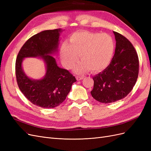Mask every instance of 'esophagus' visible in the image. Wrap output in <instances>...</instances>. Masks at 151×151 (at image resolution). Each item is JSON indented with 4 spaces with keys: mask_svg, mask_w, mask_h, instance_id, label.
Instances as JSON below:
<instances>
[{
    "mask_svg": "<svg viewBox=\"0 0 151 151\" xmlns=\"http://www.w3.org/2000/svg\"><path fill=\"white\" fill-rule=\"evenodd\" d=\"M84 78V76H77L76 77V79L77 81H80V80H82Z\"/></svg>",
    "mask_w": 151,
    "mask_h": 151,
    "instance_id": "34e87169",
    "label": "esophagus"
}]
</instances>
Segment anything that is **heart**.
<instances>
[{"instance_id": "1", "label": "heart", "mask_w": 151, "mask_h": 151, "mask_svg": "<svg viewBox=\"0 0 151 151\" xmlns=\"http://www.w3.org/2000/svg\"><path fill=\"white\" fill-rule=\"evenodd\" d=\"M69 42L62 45L61 60L67 68H70L78 62L80 55L83 61L75 68L77 73L103 70L111 62L115 48V40L107 33L77 32L71 35Z\"/></svg>"}]
</instances>
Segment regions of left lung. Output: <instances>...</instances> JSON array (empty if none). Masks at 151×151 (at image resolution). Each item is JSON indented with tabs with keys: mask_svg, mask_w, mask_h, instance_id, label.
<instances>
[{
	"mask_svg": "<svg viewBox=\"0 0 151 151\" xmlns=\"http://www.w3.org/2000/svg\"><path fill=\"white\" fill-rule=\"evenodd\" d=\"M115 52L109 65L94 76L92 96L103 103L115 102L126 97L138 78L139 62L136 50L130 41L113 31Z\"/></svg>",
	"mask_w": 151,
	"mask_h": 151,
	"instance_id": "1",
	"label": "left lung"
}]
</instances>
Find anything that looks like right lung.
<instances>
[{"label":"right lung","instance_id":"add662e5","mask_svg":"<svg viewBox=\"0 0 151 151\" xmlns=\"http://www.w3.org/2000/svg\"><path fill=\"white\" fill-rule=\"evenodd\" d=\"M61 29L45 30L26 41L18 53L16 61L17 83L24 96L33 104L44 108H55L64 101L76 77L57 66L50 55L57 51ZM41 57L46 63V74L43 79H29L22 70V62L27 57Z\"/></svg>","mask_w":151,"mask_h":151}]
</instances>
